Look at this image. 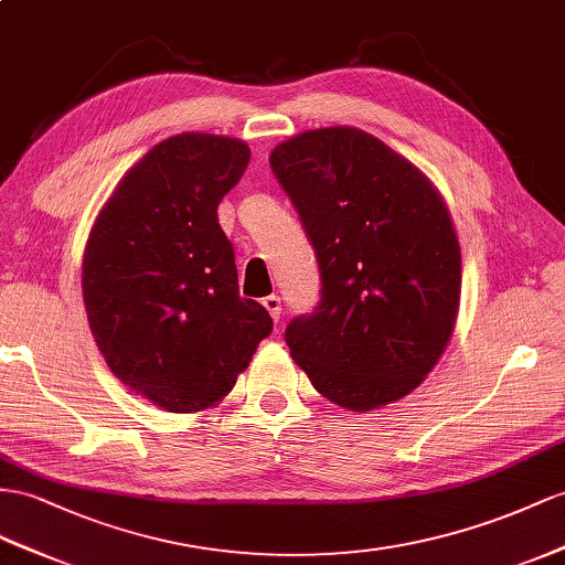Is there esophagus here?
<instances>
[{
  "label": "esophagus",
  "instance_id": "esophagus-1",
  "mask_svg": "<svg viewBox=\"0 0 565 565\" xmlns=\"http://www.w3.org/2000/svg\"><path fill=\"white\" fill-rule=\"evenodd\" d=\"M263 306L271 315V320L279 322V317H281V298L279 296H267V298H263Z\"/></svg>",
  "mask_w": 565,
  "mask_h": 565
}]
</instances>
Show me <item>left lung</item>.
<instances>
[{"label": "left lung", "mask_w": 565, "mask_h": 565, "mask_svg": "<svg viewBox=\"0 0 565 565\" xmlns=\"http://www.w3.org/2000/svg\"><path fill=\"white\" fill-rule=\"evenodd\" d=\"M269 164L322 277L320 306L286 327L296 365L345 411L408 396L439 363L460 306V245L441 193L353 126L288 138Z\"/></svg>", "instance_id": "8db88e82"}]
</instances>
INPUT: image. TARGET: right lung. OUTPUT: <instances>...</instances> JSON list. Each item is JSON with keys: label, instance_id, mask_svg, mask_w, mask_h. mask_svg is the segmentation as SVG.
Here are the masks:
<instances>
[{"label": "right lung", "instance_id": "right-lung-1", "mask_svg": "<svg viewBox=\"0 0 565 565\" xmlns=\"http://www.w3.org/2000/svg\"><path fill=\"white\" fill-rule=\"evenodd\" d=\"M250 162L238 138L171 136L124 173L83 253V302L109 370L169 413L214 408L271 331L241 298L216 207Z\"/></svg>", "mask_w": 565, "mask_h": 565}]
</instances>
